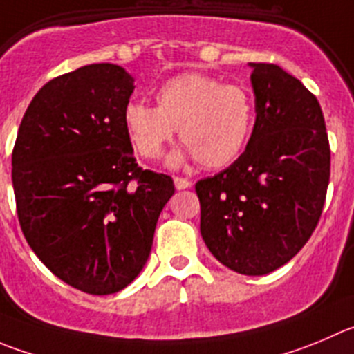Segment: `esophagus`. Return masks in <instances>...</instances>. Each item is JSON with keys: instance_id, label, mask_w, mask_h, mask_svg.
Wrapping results in <instances>:
<instances>
[{"instance_id": "esophagus-1", "label": "esophagus", "mask_w": 354, "mask_h": 354, "mask_svg": "<svg viewBox=\"0 0 354 354\" xmlns=\"http://www.w3.org/2000/svg\"><path fill=\"white\" fill-rule=\"evenodd\" d=\"M174 184L177 189H187V187H191V180L189 179H184V177H175L174 179Z\"/></svg>"}]
</instances>
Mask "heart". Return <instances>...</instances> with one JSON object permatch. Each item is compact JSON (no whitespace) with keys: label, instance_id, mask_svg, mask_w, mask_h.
<instances>
[{"label":"heart","instance_id":"obj_1","mask_svg":"<svg viewBox=\"0 0 354 354\" xmlns=\"http://www.w3.org/2000/svg\"><path fill=\"white\" fill-rule=\"evenodd\" d=\"M156 104L133 100L124 107L130 140L147 160L160 156L179 129L186 153L201 167H225L240 156L254 127V104L247 90L203 74L187 73L165 82Z\"/></svg>","mask_w":354,"mask_h":354}]
</instances>
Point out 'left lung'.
Here are the masks:
<instances>
[{
    "label": "left lung",
    "mask_w": 354,
    "mask_h": 354,
    "mask_svg": "<svg viewBox=\"0 0 354 354\" xmlns=\"http://www.w3.org/2000/svg\"><path fill=\"white\" fill-rule=\"evenodd\" d=\"M255 124L231 167L196 183L200 231L225 268L261 276L311 238L330 179V146L318 99L274 64H250Z\"/></svg>",
    "instance_id": "1"
}]
</instances>
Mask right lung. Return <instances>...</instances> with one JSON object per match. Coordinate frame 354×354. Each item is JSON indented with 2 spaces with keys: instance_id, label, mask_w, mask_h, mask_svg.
Wrapping results in <instances>:
<instances>
[{
  "instance_id": "add662e5",
  "label": "right lung",
  "mask_w": 354,
  "mask_h": 354,
  "mask_svg": "<svg viewBox=\"0 0 354 354\" xmlns=\"http://www.w3.org/2000/svg\"><path fill=\"white\" fill-rule=\"evenodd\" d=\"M133 78L90 64L50 80L24 114L12 153L20 227L71 287L109 295L132 283L153 247L170 175L139 167L124 127Z\"/></svg>"
}]
</instances>
